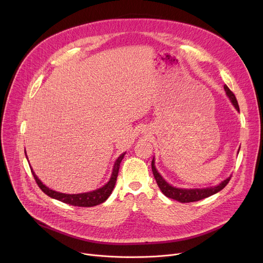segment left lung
I'll return each mask as SVG.
<instances>
[{
	"label": "left lung",
	"instance_id": "8db88e82",
	"mask_svg": "<svg viewBox=\"0 0 263 263\" xmlns=\"http://www.w3.org/2000/svg\"><path fill=\"white\" fill-rule=\"evenodd\" d=\"M225 91L227 93V96L229 97V99L231 101V103L234 105V107L237 108L238 112H240V108H239V104L237 101L236 96L234 93L228 88L227 85H224ZM151 168H153V174L155 176L156 181L160 187V190L162 191L163 194L172 199H175L177 201H180V202H193V201H198L201 200L203 198L209 197L211 195L216 194L217 192L222 191L230 181V178H227L226 180L220 182L218 185L216 186H212V187H206V189H178V187H174L171 184H168L166 181L164 180L162 178V176L158 173V171L156 170L155 166V159H153L151 161Z\"/></svg>",
	"mask_w": 263,
	"mask_h": 263
}]
</instances>
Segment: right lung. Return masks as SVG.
<instances>
[{"instance_id":"1","label":"right lung","mask_w":263,"mask_h":263,"mask_svg":"<svg viewBox=\"0 0 263 263\" xmlns=\"http://www.w3.org/2000/svg\"><path fill=\"white\" fill-rule=\"evenodd\" d=\"M124 155L126 153H123L122 155H120L118 157V159L116 160L114 167H113V172H112V176H110V179L108 180V182L103 185L102 187L92 191V192H87V193H81V194H65V193H60L57 191H53L51 189H49L48 186H46L43 182H41L38 177L35 175V173L32 171V174L34 176V179L36 183L38 184V186L40 187V190L43 191L45 194H47L48 196H50L51 198L58 199L62 202L71 204V205H77V206H93L97 204H100L102 202H104L109 195L112 194V191L115 186L116 180H117V176H118V172H119V166H120V162L122 161ZM26 156V153H25ZM31 167V166H30Z\"/></svg>"}]
</instances>
